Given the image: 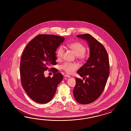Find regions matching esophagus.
<instances>
[{
  "label": "esophagus",
  "mask_w": 131,
  "mask_h": 131,
  "mask_svg": "<svg viewBox=\"0 0 131 131\" xmlns=\"http://www.w3.org/2000/svg\"><path fill=\"white\" fill-rule=\"evenodd\" d=\"M64 77H67V78H70V77H71V76H70L69 75H67V74L65 75H64Z\"/></svg>",
  "instance_id": "1"
}]
</instances>
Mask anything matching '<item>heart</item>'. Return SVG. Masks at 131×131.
I'll return each instance as SVG.
<instances>
[{
  "instance_id": "heart-1",
  "label": "heart",
  "mask_w": 131,
  "mask_h": 131,
  "mask_svg": "<svg viewBox=\"0 0 131 131\" xmlns=\"http://www.w3.org/2000/svg\"><path fill=\"white\" fill-rule=\"evenodd\" d=\"M68 47L74 53L78 59L84 61L86 60L88 54L85 52L86 47L84 44L80 42H72L68 45ZM64 49L60 46L56 51V57L58 60H61L63 56ZM79 67L78 64L65 62L61 65V69L68 74H72Z\"/></svg>"
}]
</instances>
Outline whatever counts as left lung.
<instances>
[{"mask_svg":"<svg viewBox=\"0 0 131 131\" xmlns=\"http://www.w3.org/2000/svg\"><path fill=\"white\" fill-rule=\"evenodd\" d=\"M77 36L87 41L90 51L86 63L77 71L85 81L76 78L73 93L78 103L88 104L97 99L105 88L110 74L108 57L103 45L90 35Z\"/></svg>","mask_w":131,"mask_h":131,"instance_id":"left-lung-1","label":"left lung"}]
</instances>
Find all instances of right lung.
<instances>
[{"label": "right lung", "instance_id": "add662e5", "mask_svg": "<svg viewBox=\"0 0 131 131\" xmlns=\"http://www.w3.org/2000/svg\"><path fill=\"white\" fill-rule=\"evenodd\" d=\"M64 39L53 35H39L28 43L23 53L20 62L21 83L28 96L37 103L49 102L62 80V74L51 66L57 64L56 51ZM50 69L55 73L54 75L45 78L44 72Z\"/></svg>", "mask_w": 131, "mask_h": 131}]
</instances>
